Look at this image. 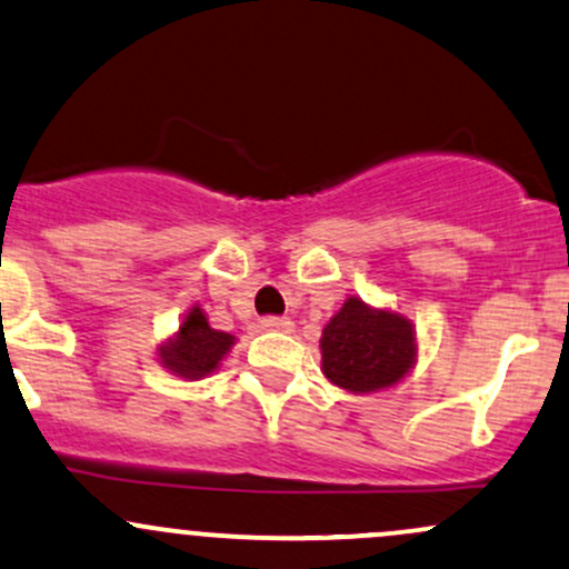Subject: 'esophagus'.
<instances>
[{
	"label": "esophagus",
	"instance_id": "1",
	"mask_svg": "<svg viewBox=\"0 0 569 569\" xmlns=\"http://www.w3.org/2000/svg\"><path fill=\"white\" fill-rule=\"evenodd\" d=\"M259 323L261 329H267V332H291V329H295V323L283 316H264Z\"/></svg>",
	"mask_w": 569,
	"mask_h": 569
}]
</instances>
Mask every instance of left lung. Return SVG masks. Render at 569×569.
<instances>
[{
	"instance_id": "left-lung-1",
	"label": "left lung",
	"mask_w": 569,
	"mask_h": 569,
	"mask_svg": "<svg viewBox=\"0 0 569 569\" xmlns=\"http://www.w3.org/2000/svg\"><path fill=\"white\" fill-rule=\"evenodd\" d=\"M416 356L413 323L359 297H348L321 335L323 376L353 395L397 386L413 370Z\"/></svg>"
}]
</instances>
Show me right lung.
Wrapping results in <instances>:
<instances>
[{"instance_id":"1","label":"right lung","mask_w":569,"mask_h":569,"mask_svg":"<svg viewBox=\"0 0 569 569\" xmlns=\"http://www.w3.org/2000/svg\"><path fill=\"white\" fill-rule=\"evenodd\" d=\"M232 346L234 337L210 327L202 308L193 305L180 321L178 332L164 346H159V359L172 376L199 380L218 370V365Z\"/></svg>"}]
</instances>
